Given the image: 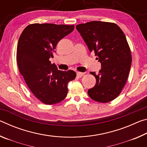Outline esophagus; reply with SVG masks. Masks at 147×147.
I'll use <instances>...</instances> for the list:
<instances>
[{"instance_id":"1","label":"esophagus","mask_w":147,"mask_h":147,"mask_svg":"<svg viewBox=\"0 0 147 147\" xmlns=\"http://www.w3.org/2000/svg\"><path fill=\"white\" fill-rule=\"evenodd\" d=\"M76 75H77V76L78 77V78H80V77H82L84 75V73H81V72H77Z\"/></svg>"}]
</instances>
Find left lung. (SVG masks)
<instances>
[{"label": "left lung", "mask_w": 147, "mask_h": 147, "mask_svg": "<svg viewBox=\"0 0 147 147\" xmlns=\"http://www.w3.org/2000/svg\"><path fill=\"white\" fill-rule=\"evenodd\" d=\"M76 28L101 63L97 75L90 73L96 84L89 89L88 95L98 102L112 101L121 93L130 69L131 51L125 35L117 24L109 22L90 21Z\"/></svg>", "instance_id": "obj_1"}]
</instances>
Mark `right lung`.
I'll list each match as a JSON object with an SVG mask.
<instances>
[{"label":"right lung","instance_id":"add662e5","mask_svg":"<svg viewBox=\"0 0 147 147\" xmlns=\"http://www.w3.org/2000/svg\"><path fill=\"white\" fill-rule=\"evenodd\" d=\"M74 28V25L34 23L24 29L19 39V70L34 95L47 105L64 100L67 94L68 83L76 76L74 71L58 70L49 60L54 57L59 40Z\"/></svg>","mask_w":147,"mask_h":147}]
</instances>
